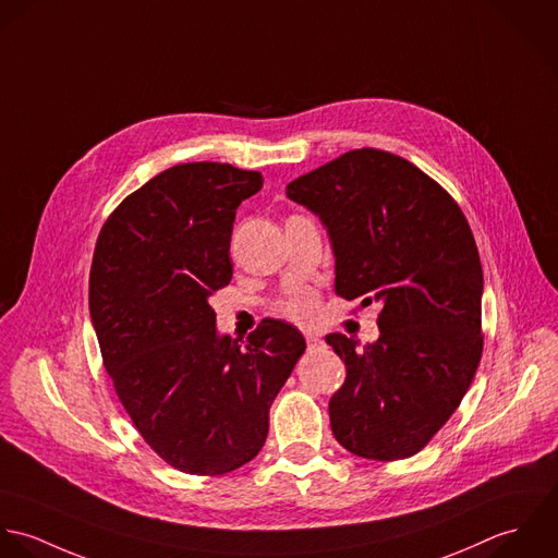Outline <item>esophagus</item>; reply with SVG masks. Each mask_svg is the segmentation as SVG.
<instances>
[{"label":"esophagus","instance_id":"obj_1","mask_svg":"<svg viewBox=\"0 0 558 558\" xmlns=\"http://www.w3.org/2000/svg\"><path fill=\"white\" fill-rule=\"evenodd\" d=\"M324 340L319 338V336L315 335H306V347H308V351H319V349H324Z\"/></svg>","mask_w":558,"mask_h":558}]
</instances>
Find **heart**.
Here are the masks:
<instances>
[{
  "label": "heart",
  "instance_id": "b5f03b06",
  "mask_svg": "<svg viewBox=\"0 0 558 558\" xmlns=\"http://www.w3.org/2000/svg\"><path fill=\"white\" fill-rule=\"evenodd\" d=\"M319 295L313 289H304V291H295L293 295H289L284 302H280V313L295 322V324H313L319 315Z\"/></svg>",
  "mask_w": 558,
  "mask_h": 558
}]
</instances>
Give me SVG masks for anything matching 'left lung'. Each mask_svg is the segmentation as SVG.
Wrapping results in <instances>:
<instances>
[{
    "label": "left lung",
    "instance_id": "obj_1",
    "mask_svg": "<svg viewBox=\"0 0 558 558\" xmlns=\"http://www.w3.org/2000/svg\"><path fill=\"white\" fill-rule=\"evenodd\" d=\"M287 196L326 223L336 293L381 306L377 342L326 338L347 366L332 434L357 457H412L459 408L483 353V269L468 220L440 183L377 148L336 157Z\"/></svg>",
    "mask_w": 558,
    "mask_h": 558
}]
</instances>
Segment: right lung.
I'll return each instance as SVG.
<instances>
[{"instance_id":"obj_1","label":"right lung","mask_w":558,"mask_h":558,"mask_svg":"<svg viewBox=\"0 0 558 558\" xmlns=\"http://www.w3.org/2000/svg\"><path fill=\"white\" fill-rule=\"evenodd\" d=\"M256 170L179 163L129 194L106 220L90 267V317L113 390L168 465L218 476L252 461L269 408L306 351L291 324L263 319L220 336L209 298L232 278L236 207Z\"/></svg>"}]
</instances>
